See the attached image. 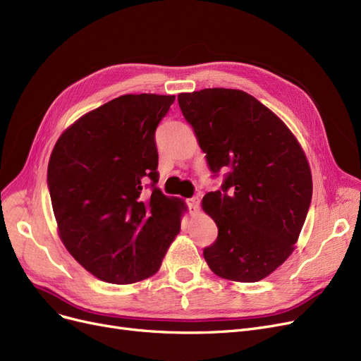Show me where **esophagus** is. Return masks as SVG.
<instances>
[{
	"label": "esophagus",
	"instance_id": "34e87169",
	"mask_svg": "<svg viewBox=\"0 0 361 361\" xmlns=\"http://www.w3.org/2000/svg\"><path fill=\"white\" fill-rule=\"evenodd\" d=\"M185 202H188V207L192 212H197L199 211V204H201V199H199L197 196H193V197H189Z\"/></svg>",
	"mask_w": 361,
	"mask_h": 361
}]
</instances>
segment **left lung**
<instances>
[{
  "instance_id": "8db88e82",
  "label": "left lung",
  "mask_w": 361,
  "mask_h": 361,
  "mask_svg": "<svg viewBox=\"0 0 361 361\" xmlns=\"http://www.w3.org/2000/svg\"><path fill=\"white\" fill-rule=\"evenodd\" d=\"M178 105L221 189L202 207L219 228L204 248L211 271L256 283L291 255L312 197L308 160L290 129L255 97L212 87L180 93Z\"/></svg>"
}]
</instances>
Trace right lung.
Instances as JSON below:
<instances>
[{
  "label": "right lung",
  "instance_id": "add662e5",
  "mask_svg": "<svg viewBox=\"0 0 361 361\" xmlns=\"http://www.w3.org/2000/svg\"><path fill=\"white\" fill-rule=\"evenodd\" d=\"M173 95H123L85 114L55 144L47 185L70 255L111 284L152 276L180 232L184 202L159 181L154 132Z\"/></svg>",
  "mask_w": 361,
  "mask_h": 361
}]
</instances>
